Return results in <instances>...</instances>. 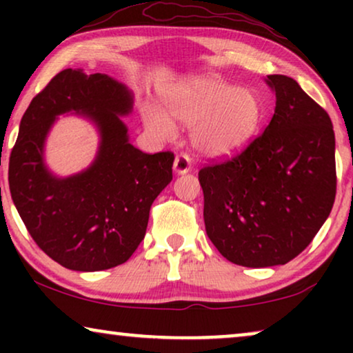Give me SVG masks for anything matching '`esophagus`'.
I'll use <instances>...</instances> for the list:
<instances>
[{"label":"esophagus","mask_w":353,"mask_h":353,"mask_svg":"<svg viewBox=\"0 0 353 353\" xmlns=\"http://www.w3.org/2000/svg\"><path fill=\"white\" fill-rule=\"evenodd\" d=\"M191 168H192V162L188 154H180V156L175 157V162H173V170H175L178 175L188 173Z\"/></svg>","instance_id":"1"}]
</instances>
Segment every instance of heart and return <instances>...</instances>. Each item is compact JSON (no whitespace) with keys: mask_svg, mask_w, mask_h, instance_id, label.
<instances>
[{"mask_svg":"<svg viewBox=\"0 0 353 353\" xmlns=\"http://www.w3.org/2000/svg\"><path fill=\"white\" fill-rule=\"evenodd\" d=\"M163 105L173 120L194 127V146L210 157L243 151L262 119V105L252 90L236 88L216 77L181 81L163 94ZM166 114L159 108L143 110L148 128L161 138L173 134V123Z\"/></svg>","mask_w":353,"mask_h":353,"instance_id":"heart-1","label":"heart"}]
</instances>
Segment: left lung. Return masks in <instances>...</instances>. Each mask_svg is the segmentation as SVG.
<instances>
[{"mask_svg": "<svg viewBox=\"0 0 353 353\" xmlns=\"http://www.w3.org/2000/svg\"><path fill=\"white\" fill-rule=\"evenodd\" d=\"M276 108L243 152L199 170L204 223L219 252L249 268L297 257L336 197V139L330 115L286 75H268Z\"/></svg>", "mask_w": 353, "mask_h": 353, "instance_id": "obj_1", "label": "left lung"}]
</instances>
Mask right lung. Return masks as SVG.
<instances>
[{
	"mask_svg": "<svg viewBox=\"0 0 353 353\" xmlns=\"http://www.w3.org/2000/svg\"><path fill=\"white\" fill-rule=\"evenodd\" d=\"M133 96L105 74L65 69L32 99L9 157V190L43 252L75 272L122 265L144 239L149 210L172 181L173 152L146 154L130 144L120 115ZM75 112L100 132L95 162L77 176L47 170L44 141L57 114Z\"/></svg>",
	"mask_w": 353,
	"mask_h": 353,
	"instance_id": "right-lung-1",
	"label": "right lung"
}]
</instances>
